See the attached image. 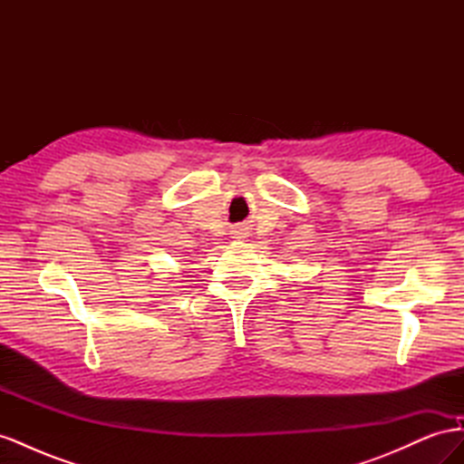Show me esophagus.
Listing matches in <instances>:
<instances>
[{"label":"esophagus","instance_id":"1","mask_svg":"<svg viewBox=\"0 0 464 464\" xmlns=\"http://www.w3.org/2000/svg\"><path fill=\"white\" fill-rule=\"evenodd\" d=\"M237 234H242V232H237ZM237 237H242V236H237Z\"/></svg>","mask_w":464,"mask_h":464}]
</instances>
